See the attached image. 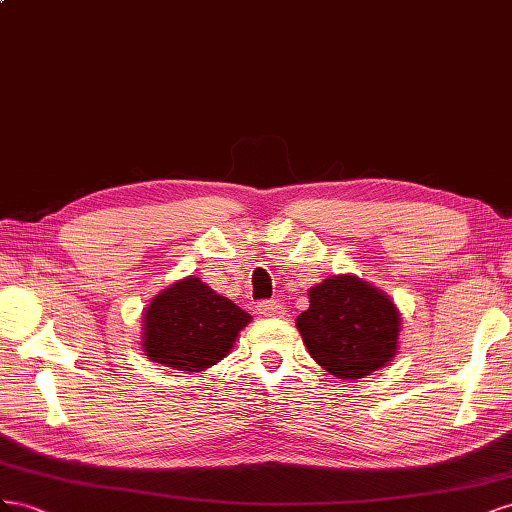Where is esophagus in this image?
I'll use <instances>...</instances> for the list:
<instances>
[{"label": "esophagus", "mask_w": 512, "mask_h": 512, "mask_svg": "<svg viewBox=\"0 0 512 512\" xmlns=\"http://www.w3.org/2000/svg\"><path fill=\"white\" fill-rule=\"evenodd\" d=\"M257 311L264 317H281V315H285V306L279 300H261L257 304Z\"/></svg>", "instance_id": "1"}]
</instances>
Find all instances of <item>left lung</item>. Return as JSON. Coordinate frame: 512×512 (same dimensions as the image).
I'll use <instances>...</instances> for the list:
<instances>
[{"instance_id":"obj_1","label":"left lung","mask_w":512,"mask_h":512,"mask_svg":"<svg viewBox=\"0 0 512 512\" xmlns=\"http://www.w3.org/2000/svg\"><path fill=\"white\" fill-rule=\"evenodd\" d=\"M298 330L319 367L339 379H360L397 352L399 313L382 291L356 276H332L309 291Z\"/></svg>"}]
</instances>
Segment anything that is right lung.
<instances>
[{
	"mask_svg": "<svg viewBox=\"0 0 512 512\" xmlns=\"http://www.w3.org/2000/svg\"><path fill=\"white\" fill-rule=\"evenodd\" d=\"M251 321L240 306L199 279L165 289L143 317V347L150 360L178 371H203L223 360Z\"/></svg>",
	"mask_w": 512,
	"mask_h": 512,
	"instance_id": "right-lung-1",
	"label": "right lung"
}]
</instances>
